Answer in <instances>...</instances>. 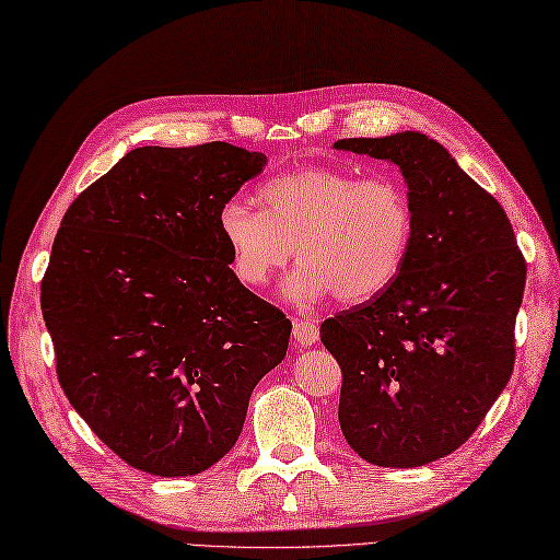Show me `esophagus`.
I'll return each mask as SVG.
<instances>
[{"mask_svg":"<svg viewBox=\"0 0 560 560\" xmlns=\"http://www.w3.org/2000/svg\"><path fill=\"white\" fill-rule=\"evenodd\" d=\"M292 339L298 346H312L319 339V326L312 319H294L292 324Z\"/></svg>","mask_w":560,"mask_h":560,"instance_id":"1","label":"esophagus"}]
</instances>
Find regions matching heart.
I'll list each match as a JSON object with an SVG mask.
<instances>
[{
  "mask_svg": "<svg viewBox=\"0 0 560 560\" xmlns=\"http://www.w3.org/2000/svg\"><path fill=\"white\" fill-rule=\"evenodd\" d=\"M260 202L262 212L238 197L219 209L231 268L248 288H262L298 250L288 282L298 304L375 298L399 278L415 241V207L389 175L361 180L339 167H302L262 185Z\"/></svg>",
  "mask_w": 560,
  "mask_h": 560,
  "instance_id": "b5f03b06",
  "label": "heart"
}]
</instances>
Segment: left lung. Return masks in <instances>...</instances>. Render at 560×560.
Wrapping results in <instances>:
<instances>
[{
    "label": "left lung",
    "instance_id": "obj_1",
    "mask_svg": "<svg viewBox=\"0 0 560 560\" xmlns=\"http://www.w3.org/2000/svg\"><path fill=\"white\" fill-rule=\"evenodd\" d=\"M334 149L395 163L415 207L399 278L319 329L343 375L339 424L373 466H427L466 444L510 383L526 262L498 199L429 136Z\"/></svg>",
    "mask_w": 560,
    "mask_h": 560
}]
</instances>
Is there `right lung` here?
Wrapping results in <instances>:
<instances>
[{"label":"right lung","mask_w":560,"mask_h":560,"mask_svg":"<svg viewBox=\"0 0 560 560\" xmlns=\"http://www.w3.org/2000/svg\"><path fill=\"white\" fill-rule=\"evenodd\" d=\"M224 141L143 145L68 207L40 282L60 387L131 468L183 478L236 444L292 322L229 268L219 209L266 167Z\"/></svg>","instance_id":"obj_1"}]
</instances>
